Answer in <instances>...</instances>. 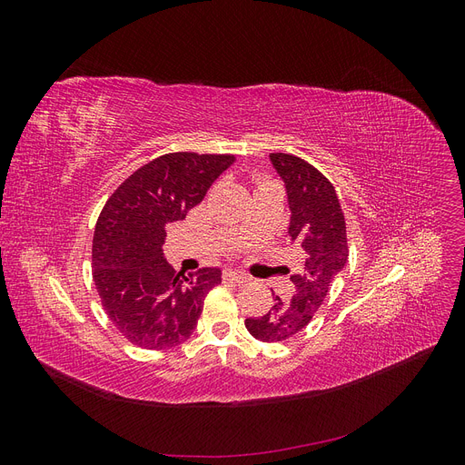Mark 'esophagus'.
<instances>
[{"label": "esophagus", "mask_w": 465, "mask_h": 465, "mask_svg": "<svg viewBox=\"0 0 465 465\" xmlns=\"http://www.w3.org/2000/svg\"><path fill=\"white\" fill-rule=\"evenodd\" d=\"M223 277L229 281H234V283H246L248 281V275H244L242 272H234V270H227L223 273Z\"/></svg>", "instance_id": "1"}]
</instances>
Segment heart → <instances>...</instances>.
Wrapping results in <instances>:
<instances>
[{"label": "heart", "mask_w": 465, "mask_h": 465, "mask_svg": "<svg viewBox=\"0 0 465 465\" xmlns=\"http://www.w3.org/2000/svg\"><path fill=\"white\" fill-rule=\"evenodd\" d=\"M262 184H263V182H262Z\"/></svg>", "instance_id": "1"}]
</instances>
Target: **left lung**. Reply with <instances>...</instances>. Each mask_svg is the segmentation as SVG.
<instances>
[{
	"label": "left lung",
	"instance_id": "left-lung-1",
	"mask_svg": "<svg viewBox=\"0 0 465 465\" xmlns=\"http://www.w3.org/2000/svg\"><path fill=\"white\" fill-rule=\"evenodd\" d=\"M272 164L283 178L291 209L289 241L299 248L302 265L291 275L292 297H275L270 312L246 318V330L258 341H287L301 333L326 301L335 275L349 256L345 217L331 182L318 168L289 153H272Z\"/></svg>",
	"mask_w": 465,
	"mask_h": 465
}]
</instances>
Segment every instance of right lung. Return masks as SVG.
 Masks as SVG:
<instances>
[{
  "mask_svg": "<svg viewBox=\"0 0 465 465\" xmlns=\"http://www.w3.org/2000/svg\"><path fill=\"white\" fill-rule=\"evenodd\" d=\"M234 154L168 153L143 164L110 195L93 236V281L104 312L130 343L168 349L198 326L219 267L184 275L163 258L168 223L186 219Z\"/></svg>",
  "mask_w": 465,
  "mask_h": 465,
  "instance_id": "right-lung-1",
  "label": "right lung"
}]
</instances>
